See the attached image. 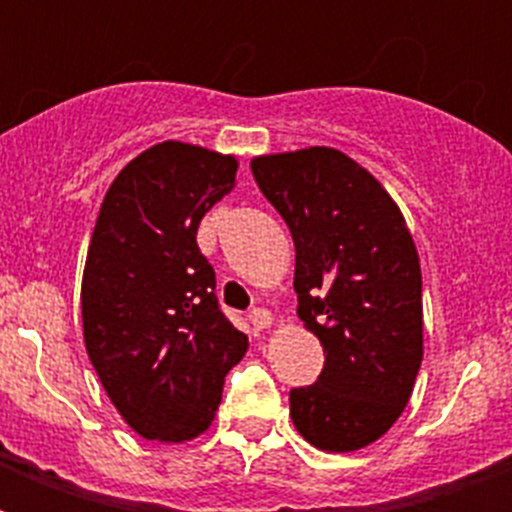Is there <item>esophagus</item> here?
Wrapping results in <instances>:
<instances>
[{"mask_svg":"<svg viewBox=\"0 0 512 512\" xmlns=\"http://www.w3.org/2000/svg\"><path fill=\"white\" fill-rule=\"evenodd\" d=\"M249 321H252L255 329H268L273 324V313L265 311V308H255V311L249 313Z\"/></svg>","mask_w":512,"mask_h":512,"instance_id":"34e87169","label":"esophagus"}]
</instances>
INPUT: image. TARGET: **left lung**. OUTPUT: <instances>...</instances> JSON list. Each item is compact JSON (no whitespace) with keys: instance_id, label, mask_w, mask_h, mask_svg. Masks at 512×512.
<instances>
[{"instance_id":"8db88e82","label":"left lung","mask_w":512,"mask_h":512,"mask_svg":"<svg viewBox=\"0 0 512 512\" xmlns=\"http://www.w3.org/2000/svg\"><path fill=\"white\" fill-rule=\"evenodd\" d=\"M260 191L295 241L297 316L324 345V369L289 390L297 433L324 452L385 436L422 364L420 257L401 209L337 148L252 159Z\"/></svg>"}]
</instances>
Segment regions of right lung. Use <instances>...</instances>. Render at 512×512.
Segmentation results:
<instances>
[{
  "mask_svg": "<svg viewBox=\"0 0 512 512\" xmlns=\"http://www.w3.org/2000/svg\"><path fill=\"white\" fill-rule=\"evenodd\" d=\"M236 170V156L164 140L135 156L100 204L82 279L84 345L111 404L148 441L201 436L249 348L196 244Z\"/></svg>",
  "mask_w": 512,
  "mask_h": 512,
  "instance_id": "1",
  "label": "right lung"
}]
</instances>
